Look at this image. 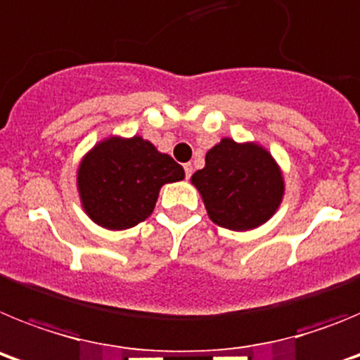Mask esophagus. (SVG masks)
<instances>
[{"instance_id": "1", "label": "esophagus", "mask_w": 360, "mask_h": 360, "mask_svg": "<svg viewBox=\"0 0 360 360\" xmlns=\"http://www.w3.org/2000/svg\"><path fill=\"white\" fill-rule=\"evenodd\" d=\"M184 171H186V176L191 178V174H193V164H184Z\"/></svg>"}]
</instances>
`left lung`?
I'll use <instances>...</instances> for the list:
<instances>
[{"label": "left lung", "instance_id": "obj_1", "mask_svg": "<svg viewBox=\"0 0 360 360\" xmlns=\"http://www.w3.org/2000/svg\"><path fill=\"white\" fill-rule=\"evenodd\" d=\"M209 216L219 227L249 231L265 224L283 198L274 158L256 144L224 139L205 155V167L191 178Z\"/></svg>", "mask_w": 360, "mask_h": 360}]
</instances>
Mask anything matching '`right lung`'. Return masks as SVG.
<instances>
[{
	"mask_svg": "<svg viewBox=\"0 0 360 360\" xmlns=\"http://www.w3.org/2000/svg\"><path fill=\"white\" fill-rule=\"evenodd\" d=\"M184 176L182 165L141 136H113L86 155L77 184L84 211L95 224L122 231L151 214L164 184Z\"/></svg>",
	"mask_w": 360,
	"mask_h": 360,
	"instance_id": "right-lung-1",
	"label": "right lung"
}]
</instances>
